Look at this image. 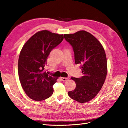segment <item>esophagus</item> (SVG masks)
I'll return each instance as SVG.
<instances>
[{
	"label": "esophagus",
	"instance_id": "1",
	"mask_svg": "<svg viewBox=\"0 0 128 128\" xmlns=\"http://www.w3.org/2000/svg\"><path fill=\"white\" fill-rule=\"evenodd\" d=\"M60 80L62 81H66L69 79V78H63V77H60Z\"/></svg>",
	"mask_w": 128,
	"mask_h": 128
}]
</instances>
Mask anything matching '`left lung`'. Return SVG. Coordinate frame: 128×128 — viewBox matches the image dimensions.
<instances>
[{"label":"left lung","instance_id":"left-lung-1","mask_svg":"<svg viewBox=\"0 0 128 128\" xmlns=\"http://www.w3.org/2000/svg\"><path fill=\"white\" fill-rule=\"evenodd\" d=\"M64 35L73 48L75 64L81 65L84 74L81 78H72L76 85L74 90L68 92V95L79 103L88 102L97 96L107 76L104 48L96 37L86 31Z\"/></svg>","mask_w":128,"mask_h":128}]
</instances>
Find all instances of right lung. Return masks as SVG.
<instances>
[{
    "label": "right lung",
    "instance_id": "add662e5",
    "mask_svg": "<svg viewBox=\"0 0 128 128\" xmlns=\"http://www.w3.org/2000/svg\"><path fill=\"white\" fill-rule=\"evenodd\" d=\"M63 38L62 34L44 30L31 36L21 49L18 61L19 80L32 100L40 101L52 95L53 86L58 78L48 75L44 69L49 54Z\"/></svg>",
    "mask_w": 128,
    "mask_h": 128
}]
</instances>
